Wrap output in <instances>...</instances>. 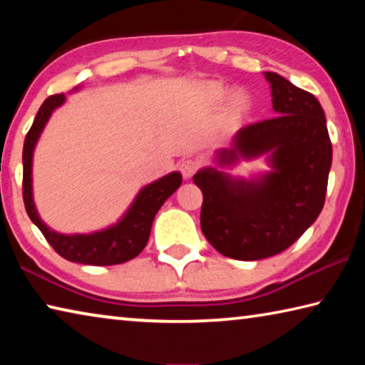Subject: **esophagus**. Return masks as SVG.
Wrapping results in <instances>:
<instances>
[{"mask_svg": "<svg viewBox=\"0 0 365 365\" xmlns=\"http://www.w3.org/2000/svg\"><path fill=\"white\" fill-rule=\"evenodd\" d=\"M196 169H197V164L195 163V160H191V159L183 160V163L180 164V172H182V175H183L185 178H191V177H193Z\"/></svg>", "mask_w": 365, "mask_h": 365, "instance_id": "esophagus-1", "label": "esophagus"}]
</instances>
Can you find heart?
I'll return each mask as SVG.
<instances>
[{"label": "heart", "instance_id": "heart-1", "mask_svg": "<svg viewBox=\"0 0 365 365\" xmlns=\"http://www.w3.org/2000/svg\"><path fill=\"white\" fill-rule=\"evenodd\" d=\"M228 93V88L222 82H206L201 88V96L207 104L211 106H217L224 101L225 96ZM252 109V100L248 91L242 88L233 90L228 95L224 106V119L228 123H235L246 119L251 114Z\"/></svg>", "mask_w": 365, "mask_h": 365}]
</instances>
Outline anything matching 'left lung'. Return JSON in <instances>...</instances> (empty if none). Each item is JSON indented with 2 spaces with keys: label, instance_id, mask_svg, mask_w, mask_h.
I'll return each instance as SVG.
<instances>
[{
  "label": "left lung",
  "instance_id": "left-lung-1",
  "mask_svg": "<svg viewBox=\"0 0 365 365\" xmlns=\"http://www.w3.org/2000/svg\"><path fill=\"white\" fill-rule=\"evenodd\" d=\"M275 117L235 133L219 165L269 153L272 170L255 180L214 168L193 182L202 191L201 230L220 255L257 261L289 248L319 217L331 168V141L317 98L275 72H264Z\"/></svg>",
  "mask_w": 365,
  "mask_h": 365
}]
</instances>
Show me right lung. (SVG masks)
<instances>
[{"label": "right lung", "instance_id": "add662e5", "mask_svg": "<svg viewBox=\"0 0 365 365\" xmlns=\"http://www.w3.org/2000/svg\"><path fill=\"white\" fill-rule=\"evenodd\" d=\"M66 101L64 93L53 95L41 104L35 120L24 141L22 164V196L30 220L40 228L46 242L53 246L59 256L71 262L88 265H114L137 257L148 243L154 215L158 214L164 201L180 187L182 175L178 172L165 175L159 180L141 188L133 205L123 214L115 225L88 235H63L49 228L36 212L32 195V158L36 141L51 117L53 110Z\"/></svg>", "mask_w": 365, "mask_h": 365}]
</instances>
